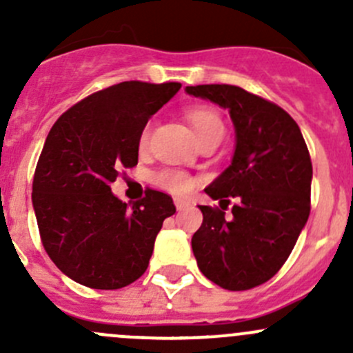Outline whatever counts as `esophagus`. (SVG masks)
Listing matches in <instances>:
<instances>
[{"label": "esophagus", "instance_id": "1", "mask_svg": "<svg viewBox=\"0 0 353 353\" xmlns=\"http://www.w3.org/2000/svg\"><path fill=\"white\" fill-rule=\"evenodd\" d=\"M174 205H176V208L181 212V210H184L190 206V201H188V199H183V198H176L174 199Z\"/></svg>", "mask_w": 353, "mask_h": 353}]
</instances>
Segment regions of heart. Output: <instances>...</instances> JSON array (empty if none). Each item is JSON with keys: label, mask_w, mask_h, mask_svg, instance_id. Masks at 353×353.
<instances>
[{"label": "heart", "mask_w": 353, "mask_h": 353, "mask_svg": "<svg viewBox=\"0 0 353 353\" xmlns=\"http://www.w3.org/2000/svg\"><path fill=\"white\" fill-rule=\"evenodd\" d=\"M188 119H190L191 128H193L194 134H196V140H201L203 137L213 133V131L223 130L222 119H220V117L210 109H205V108L191 109L190 112H188ZM148 134H150V130L145 128L140 134L141 148L147 147ZM154 181L160 188H163V190L176 194L188 193V191L193 188V179H191L186 172H183V170H174V169L160 170V172L155 174Z\"/></svg>", "instance_id": "heart-1"}]
</instances>
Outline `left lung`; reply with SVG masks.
<instances>
[{
    "mask_svg": "<svg viewBox=\"0 0 353 353\" xmlns=\"http://www.w3.org/2000/svg\"><path fill=\"white\" fill-rule=\"evenodd\" d=\"M186 94L227 109L236 130L229 167L205 188L220 208L199 205L191 239L198 268L227 290L268 282L287 261L311 212L312 163L297 123L276 104L234 85H196ZM230 197L233 216L225 219Z\"/></svg>",
    "mask_w": 353,
    "mask_h": 353,
    "instance_id": "8db88e82",
    "label": "left lung"
}]
</instances>
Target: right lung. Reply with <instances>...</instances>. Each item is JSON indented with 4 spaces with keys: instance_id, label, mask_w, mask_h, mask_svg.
<instances>
[{
    "instance_id": "obj_1",
    "label": "right lung",
    "mask_w": 353,
    "mask_h": 353,
    "mask_svg": "<svg viewBox=\"0 0 353 353\" xmlns=\"http://www.w3.org/2000/svg\"><path fill=\"white\" fill-rule=\"evenodd\" d=\"M179 88L123 81L68 109L49 131L32 205L46 252L77 283L116 290L147 270L163 220L176 213L172 198L148 190L130 205L110 183L137 165L141 131Z\"/></svg>"
}]
</instances>
